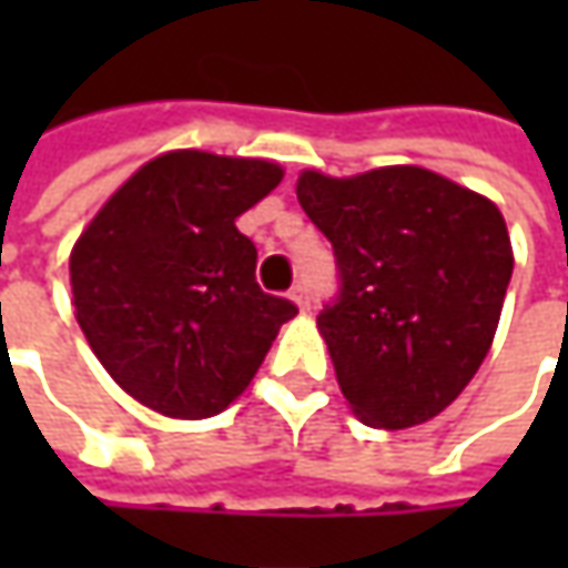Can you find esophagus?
I'll list each match as a JSON object with an SVG mask.
<instances>
[{
  "label": "esophagus",
  "mask_w": 568,
  "mask_h": 568,
  "mask_svg": "<svg viewBox=\"0 0 568 568\" xmlns=\"http://www.w3.org/2000/svg\"><path fill=\"white\" fill-rule=\"evenodd\" d=\"M291 300H294L300 310H310V303H313V300H310V287H306V284H296L294 291H291Z\"/></svg>",
  "instance_id": "34e87169"
}]
</instances>
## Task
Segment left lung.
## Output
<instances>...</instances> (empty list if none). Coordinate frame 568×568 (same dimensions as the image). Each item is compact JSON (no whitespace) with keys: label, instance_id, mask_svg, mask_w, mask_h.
<instances>
[{"label":"left lung","instance_id":"8db88e82","mask_svg":"<svg viewBox=\"0 0 568 568\" xmlns=\"http://www.w3.org/2000/svg\"><path fill=\"white\" fill-rule=\"evenodd\" d=\"M296 199L335 252L318 328L354 414L404 429L446 410L487 357L513 277L499 207L424 166L306 170Z\"/></svg>","mask_w":568,"mask_h":568}]
</instances>
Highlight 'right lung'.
Here are the masks:
<instances>
[{"label": "right lung", "instance_id": "obj_1", "mask_svg": "<svg viewBox=\"0 0 568 568\" xmlns=\"http://www.w3.org/2000/svg\"><path fill=\"white\" fill-rule=\"evenodd\" d=\"M281 183L272 161L170 151L100 207L72 250L75 318L122 388L166 417H211L255 376L287 296L255 281L236 217Z\"/></svg>", "mask_w": 568, "mask_h": 568}]
</instances>
